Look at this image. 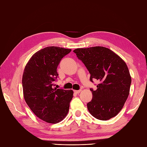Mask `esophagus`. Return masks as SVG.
Masks as SVG:
<instances>
[{
  "mask_svg": "<svg viewBox=\"0 0 147 147\" xmlns=\"http://www.w3.org/2000/svg\"><path fill=\"white\" fill-rule=\"evenodd\" d=\"M81 91V90H74V92L76 93H79Z\"/></svg>",
  "mask_w": 147,
  "mask_h": 147,
  "instance_id": "1",
  "label": "esophagus"
}]
</instances>
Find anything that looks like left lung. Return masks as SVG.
<instances>
[{"instance_id": "left-lung-1", "label": "left lung", "mask_w": 147, "mask_h": 147, "mask_svg": "<svg viewBox=\"0 0 147 147\" xmlns=\"http://www.w3.org/2000/svg\"><path fill=\"white\" fill-rule=\"evenodd\" d=\"M90 74V81L100 82L92 88L93 98L87 104L90 114L100 120L115 117L128 98L131 77L125 61L110 49L103 47L77 49L74 51Z\"/></svg>"}]
</instances>
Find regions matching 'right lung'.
I'll list each match as a JSON object with an SVG mask.
<instances>
[{
  "instance_id": "obj_1",
  "label": "right lung",
  "mask_w": 147,
  "mask_h": 147,
  "mask_svg": "<svg viewBox=\"0 0 147 147\" xmlns=\"http://www.w3.org/2000/svg\"><path fill=\"white\" fill-rule=\"evenodd\" d=\"M71 49L47 47L33 55L25 67L22 77L24 99L37 117L56 123L68 114L74 92L54 88L58 77L57 68Z\"/></svg>"
}]
</instances>
